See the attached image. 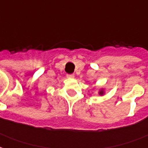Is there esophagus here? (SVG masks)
Wrapping results in <instances>:
<instances>
[{"mask_svg":"<svg viewBox=\"0 0 148 148\" xmlns=\"http://www.w3.org/2000/svg\"><path fill=\"white\" fill-rule=\"evenodd\" d=\"M66 77H67V78H74V74H67V75H66Z\"/></svg>","mask_w":148,"mask_h":148,"instance_id":"obj_1","label":"esophagus"}]
</instances>
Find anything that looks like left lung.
<instances>
[{
    "mask_svg": "<svg viewBox=\"0 0 148 148\" xmlns=\"http://www.w3.org/2000/svg\"><path fill=\"white\" fill-rule=\"evenodd\" d=\"M99 95H100V96H103V95H104V90H103V88H101V89L99 91Z\"/></svg>",
    "mask_w": 148,
    "mask_h": 148,
    "instance_id": "1",
    "label": "left lung"
}]
</instances>
